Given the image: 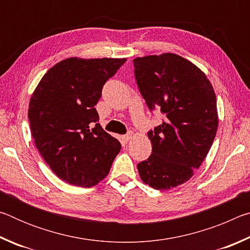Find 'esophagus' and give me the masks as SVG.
Listing matches in <instances>:
<instances>
[{"instance_id":"esophagus-1","label":"esophagus","mask_w":250,"mask_h":250,"mask_svg":"<svg viewBox=\"0 0 250 250\" xmlns=\"http://www.w3.org/2000/svg\"><path fill=\"white\" fill-rule=\"evenodd\" d=\"M131 138H132V132L126 133V134H125V135H124V137H122V139H124L125 141H129Z\"/></svg>"}]
</instances>
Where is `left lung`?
<instances>
[{"label": "left lung", "mask_w": 250, "mask_h": 250, "mask_svg": "<svg viewBox=\"0 0 250 250\" xmlns=\"http://www.w3.org/2000/svg\"><path fill=\"white\" fill-rule=\"evenodd\" d=\"M134 76L151 110L164 115L162 125L147 132L149 159L138 164L143 183L168 189L188 182L201 167L216 135V96L206 75L176 54L137 57Z\"/></svg>", "instance_id": "1"}]
</instances>
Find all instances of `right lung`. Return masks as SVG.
Segmentation results:
<instances>
[{
	"mask_svg": "<svg viewBox=\"0 0 250 250\" xmlns=\"http://www.w3.org/2000/svg\"><path fill=\"white\" fill-rule=\"evenodd\" d=\"M125 58L70 57L48 69L28 107L35 146L59 179L91 188L108 175L120 142L101 128L95 108Z\"/></svg>",
	"mask_w": 250,
	"mask_h": 250,
	"instance_id": "right-lung-1",
	"label": "right lung"
}]
</instances>
